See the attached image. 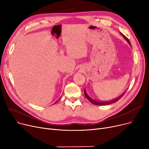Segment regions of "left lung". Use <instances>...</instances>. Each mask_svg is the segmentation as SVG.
<instances>
[{
	"mask_svg": "<svg viewBox=\"0 0 149 149\" xmlns=\"http://www.w3.org/2000/svg\"><path fill=\"white\" fill-rule=\"evenodd\" d=\"M120 34H121V35H122V36L124 38V39H126V41L129 43V44L131 46L130 42V41L129 40V39H128L126 36H124L121 33H120ZM125 92H126V91H125V92L123 93V94H121L120 96H119L118 98L113 99V100H111V101H99L95 100H93V99L91 98L88 95V93H86V90H85V89L84 90V95H85L86 98L87 99H88V100L90 101V102L92 103L93 104L98 105V106H105V105H108V104H110L113 103H115V102H116L117 101L119 100L124 95Z\"/></svg>",
	"mask_w": 149,
	"mask_h": 149,
	"instance_id": "obj_1",
	"label": "left lung"
}]
</instances>
